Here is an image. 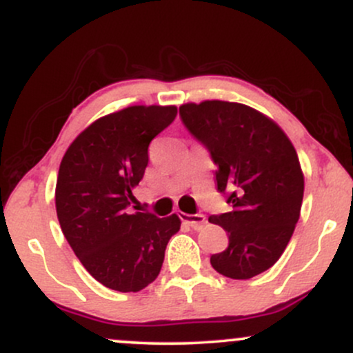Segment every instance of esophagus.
<instances>
[{"label": "esophagus", "instance_id": "esophagus-1", "mask_svg": "<svg viewBox=\"0 0 353 353\" xmlns=\"http://www.w3.org/2000/svg\"><path fill=\"white\" fill-rule=\"evenodd\" d=\"M179 217H181V221L184 222V224L190 225V228H192L194 230H201L205 225V217L202 216V214H184V212H181Z\"/></svg>", "mask_w": 353, "mask_h": 353}]
</instances>
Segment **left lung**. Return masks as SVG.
<instances>
[{"instance_id": "left-lung-1", "label": "left lung", "mask_w": 353, "mask_h": 353, "mask_svg": "<svg viewBox=\"0 0 353 353\" xmlns=\"http://www.w3.org/2000/svg\"><path fill=\"white\" fill-rule=\"evenodd\" d=\"M189 132L209 149L217 190L230 212L209 222L228 232L229 245L210 264L225 277L245 281L270 269L283 254L301 217L303 172L281 125L257 109L229 101L179 108Z\"/></svg>"}]
</instances>
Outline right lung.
Wrapping results in <instances>:
<instances>
[{
	"mask_svg": "<svg viewBox=\"0 0 353 353\" xmlns=\"http://www.w3.org/2000/svg\"><path fill=\"white\" fill-rule=\"evenodd\" d=\"M176 106H129L99 117L72 141L61 161L56 212L64 237L96 281L139 292L156 281L165 245L181 219L129 214L151 141L172 123Z\"/></svg>",
	"mask_w": 353,
	"mask_h": 353,
	"instance_id": "right-lung-1",
	"label": "right lung"
}]
</instances>
